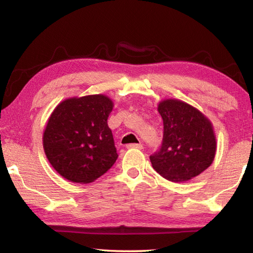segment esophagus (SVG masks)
Here are the masks:
<instances>
[{
	"mask_svg": "<svg viewBox=\"0 0 253 253\" xmlns=\"http://www.w3.org/2000/svg\"><path fill=\"white\" fill-rule=\"evenodd\" d=\"M127 148H137V149H143V145L142 144H128Z\"/></svg>",
	"mask_w": 253,
	"mask_h": 253,
	"instance_id": "obj_1",
	"label": "esophagus"
}]
</instances>
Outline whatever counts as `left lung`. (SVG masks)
Returning <instances> with one entry per match:
<instances>
[{"mask_svg": "<svg viewBox=\"0 0 253 253\" xmlns=\"http://www.w3.org/2000/svg\"><path fill=\"white\" fill-rule=\"evenodd\" d=\"M164 134L161 148L149 156L156 172L170 182L198 176L212 164L216 139L211 122L193 106L177 99L158 104Z\"/></svg>", "mask_w": 253, "mask_h": 253, "instance_id": "left-lung-1", "label": "left lung"}]
</instances>
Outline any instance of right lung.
Here are the masks:
<instances>
[{
    "instance_id": "right-lung-1",
    "label": "right lung",
    "mask_w": 253,
    "mask_h": 253,
    "mask_svg": "<svg viewBox=\"0 0 253 253\" xmlns=\"http://www.w3.org/2000/svg\"><path fill=\"white\" fill-rule=\"evenodd\" d=\"M114 104L105 95L74 97L55 107L43 132L46 158L68 181L91 183L116 162L107 124Z\"/></svg>"
}]
</instances>
